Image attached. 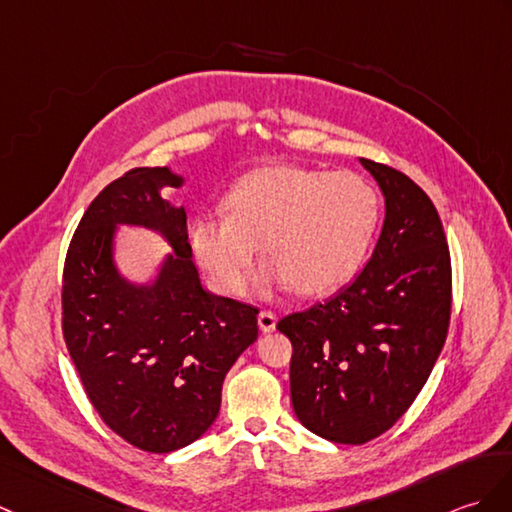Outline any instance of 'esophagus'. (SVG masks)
I'll use <instances>...</instances> for the list:
<instances>
[{
    "label": "esophagus",
    "mask_w": 512,
    "mask_h": 512,
    "mask_svg": "<svg viewBox=\"0 0 512 512\" xmlns=\"http://www.w3.org/2000/svg\"><path fill=\"white\" fill-rule=\"evenodd\" d=\"M257 325L261 331H264V334H270V331L277 329V316L272 312H259Z\"/></svg>",
    "instance_id": "34e87169"
}]
</instances>
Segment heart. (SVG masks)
<instances>
[{"label": "heart", "instance_id": "obj_1", "mask_svg": "<svg viewBox=\"0 0 512 512\" xmlns=\"http://www.w3.org/2000/svg\"><path fill=\"white\" fill-rule=\"evenodd\" d=\"M224 212L189 222V246L213 290L240 294L259 246L266 257L255 279L261 292L296 288L314 296L351 281L364 264L379 198L358 174L281 163L235 181Z\"/></svg>", "mask_w": 512, "mask_h": 512}]
</instances>
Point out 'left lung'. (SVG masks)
<instances>
[{"instance_id": "left-lung-1", "label": "left lung", "mask_w": 512, "mask_h": 512, "mask_svg": "<svg viewBox=\"0 0 512 512\" xmlns=\"http://www.w3.org/2000/svg\"><path fill=\"white\" fill-rule=\"evenodd\" d=\"M384 196L371 259L329 301L279 320L292 342L296 419L334 443L384 434L417 399L447 338L451 261L441 218L423 189L360 159Z\"/></svg>"}]
</instances>
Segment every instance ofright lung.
<instances>
[{
    "instance_id": "add662e5",
    "label": "right lung",
    "mask_w": 512,
    "mask_h": 512,
    "mask_svg": "<svg viewBox=\"0 0 512 512\" xmlns=\"http://www.w3.org/2000/svg\"><path fill=\"white\" fill-rule=\"evenodd\" d=\"M185 176L137 168L106 185L82 216L63 275V334L87 397L124 441L168 454L216 421L224 375L257 340V310L202 288L187 213L163 192ZM122 226L171 246L144 282L116 261Z\"/></svg>"
}]
</instances>
